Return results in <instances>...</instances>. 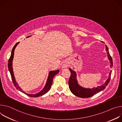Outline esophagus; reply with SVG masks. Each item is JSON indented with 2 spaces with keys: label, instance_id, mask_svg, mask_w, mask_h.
<instances>
[{
  "label": "esophagus",
  "instance_id": "34e87169",
  "mask_svg": "<svg viewBox=\"0 0 122 122\" xmlns=\"http://www.w3.org/2000/svg\"><path fill=\"white\" fill-rule=\"evenodd\" d=\"M68 63H67V62H64L62 64V66H61V68H66L67 67H68Z\"/></svg>",
  "mask_w": 122,
  "mask_h": 122
}]
</instances>
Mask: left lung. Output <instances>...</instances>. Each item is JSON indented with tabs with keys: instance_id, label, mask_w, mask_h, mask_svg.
I'll return each mask as SVG.
<instances>
[{
	"instance_id": "obj_1",
	"label": "left lung",
	"mask_w": 122,
	"mask_h": 122,
	"mask_svg": "<svg viewBox=\"0 0 122 122\" xmlns=\"http://www.w3.org/2000/svg\"><path fill=\"white\" fill-rule=\"evenodd\" d=\"M104 43V42H103ZM106 50L107 53V58L110 62V67L112 68L113 66V61L112 57L111 56L109 48L106 45ZM69 70L71 72V76L69 80V87L71 92L74 94L75 96L82 98H88L93 96L96 93L99 92H100L103 91L106 88V87L109 84L110 79L112 71H111L109 75V78L107 79L106 82L104 84L101 86H97V88H86L81 86L78 84V81L76 78V73L75 71L72 70L71 68H69Z\"/></svg>"
}]
</instances>
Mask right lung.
Here are the masks:
<instances>
[{"instance_id": "1", "label": "right lung", "mask_w": 122, "mask_h": 122, "mask_svg": "<svg viewBox=\"0 0 122 122\" xmlns=\"http://www.w3.org/2000/svg\"><path fill=\"white\" fill-rule=\"evenodd\" d=\"M31 36H29L28 37H27L26 38H28L29 37H30ZM19 42H18L17 43H16L14 47H13L11 52V55L10 57L9 60L8 61V69H9V71L10 74V76L11 77V79L12 80V82L13 84H14L15 86L16 87V88L19 91L21 92H22L25 94L26 95H27L28 96L30 97H39L40 96H43L44 94H46V93H47L50 89L52 83H53V79L56 75H57L59 72V70H55V71H51L49 72V74H48V76L46 81V85L45 86L44 88H43V89L40 92H39L37 93L36 94H29V93H27L26 92H25L24 91H23V90L19 87V86L18 85V84L17 83V82L16 81V80L15 78V77L14 76V74H13V68H12V61H13V57H14V52H15V50L16 47V46L19 44Z\"/></svg>"}]
</instances>
